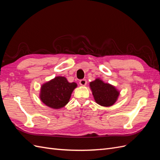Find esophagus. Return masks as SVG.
<instances>
[{"label": "esophagus", "mask_w": 160, "mask_h": 160, "mask_svg": "<svg viewBox=\"0 0 160 160\" xmlns=\"http://www.w3.org/2000/svg\"><path fill=\"white\" fill-rule=\"evenodd\" d=\"M79 84L81 86H85L87 85V80L86 79H81L79 81Z\"/></svg>", "instance_id": "obj_1"}]
</instances>
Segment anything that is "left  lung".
Listing matches in <instances>:
<instances>
[{
  "instance_id": "1",
  "label": "left lung",
  "mask_w": 160,
  "mask_h": 160,
  "mask_svg": "<svg viewBox=\"0 0 160 160\" xmlns=\"http://www.w3.org/2000/svg\"><path fill=\"white\" fill-rule=\"evenodd\" d=\"M95 102L103 107L113 105L119 95V91L112 85L104 83L100 79H96L89 83Z\"/></svg>"
}]
</instances>
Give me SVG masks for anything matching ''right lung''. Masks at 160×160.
Returning <instances> with one entry per match:
<instances>
[{
  "label": "right lung",
  "instance_id": "right-lung-1",
  "mask_svg": "<svg viewBox=\"0 0 160 160\" xmlns=\"http://www.w3.org/2000/svg\"><path fill=\"white\" fill-rule=\"evenodd\" d=\"M77 83H69L65 77L58 76L43 84L41 88L40 99L52 109H60L68 103Z\"/></svg>",
  "mask_w": 160,
  "mask_h": 160
}]
</instances>
